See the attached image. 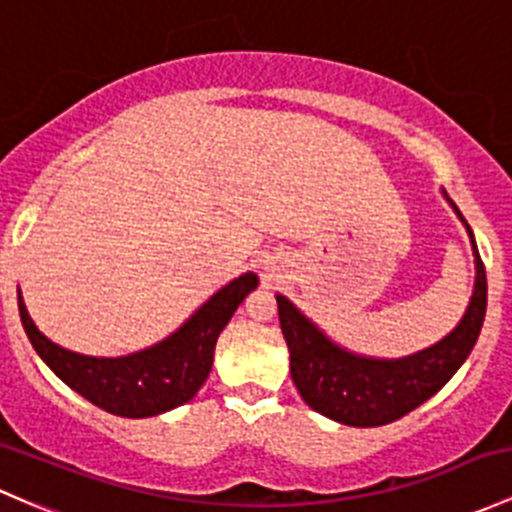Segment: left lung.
Listing matches in <instances>:
<instances>
[{"mask_svg": "<svg viewBox=\"0 0 512 512\" xmlns=\"http://www.w3.org/2000/svg\"><path fill=\"white\" fill-rule=\"evenodd\" d=\"M454 211L464 220L459 208L454 206ZM464 225L476 257V287L469 309L444 341L410 358L378 360L343 351L292 301L277 294L279 324L292 355V380L311 410L348 427H383L417 410L449 383L476 346L486 319V267L466 220Z\"/></svg>", "mask_w": 512, "mask_h": 512, "instance_id": "8db88e82", "label": "left lung"}]
</instances>
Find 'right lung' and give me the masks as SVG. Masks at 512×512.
<instances>
[{
    "label": "right lung",
    "mask_w": 512,
    "mask_h": 512,
    "mask_svg": "<svg viewBox=\"0 0 512 512\" xmlns=\"http://www.w3.org/2000/svg\"><path fill=\"white\" fill-rule=\"evenodd\" d=\"M255 287L257 274H242L213 294L166 341L125 358H90L48 341L31 321L21 292L19 314L31 346L71 390L98 405L100 410L139 419L174 410L201 390L211 373L220 331L228 326L240 301Z\"/></svg>",
    "instance_id": "right-lung-1"
}]
</instances>
